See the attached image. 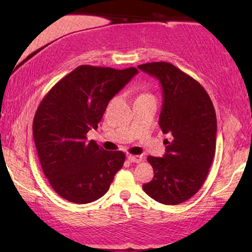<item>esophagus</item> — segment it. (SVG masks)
Segmentation results:
<instances>
[{
  "instance_id": "34e87169",
  "label": "esophagus",
  "mask_w": 252,
  "mask_h": 252,
  "mask_svg": "<svg viewBox=\"0 0 252 252\" xmlns=\"http://www.w3.org/2000/svg\"><path fill=\"white\" fill-rule=\"evenodd\" d=\"M130 163H141L142 161V156H135V155H128L127 156Z\"/></svg>"
}]
</instances>
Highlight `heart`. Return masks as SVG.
<instances>
[{
	"label": "heart",
	"mask_w": 252,
	"mask_h": 252,
	"mask_svg": "<svg viewBox=\"0 0 252 252\" xmlns=\"http://www.w3.org/2000/svg\"><path fill=\"white\" fill-rule=\"evenodd\" d=\"M146 98H154V96L150 94V93H147V92H142L140 93L139 96H137L136 99H146Z\"/></svg>",
	"instance_id": "obj_1"
}]
</instances>
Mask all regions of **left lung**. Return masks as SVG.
I'll list each match as a JSON object with an SVG mask.
<instances>
[{"instance_id": "obj_1", "label": "left lung", "mask_w": 252, "mask_h": 252, "mask_svg": "<svg viewBox=\"0 0 252 252\" xmlns=\"http://www.w3.org/2000/svg\"><path fill=\"white\" fill-rule=\"evenodd\" d=\"M137 67L160 82L159 127L168 135L164 156L147 158L154 178L142 188L161 204H180L202 188L211 167L216 154L215 106L203 86L173 64L154 62Z\"/></svg>"}]
</instances>
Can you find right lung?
<instances>
[{"mask_svg":"<svg viewBox=\"0 0 252 252\" xmlns=\"http://www.w3.org/2000/svg\"><path fill=\"white\" fill-rule=\"evenodd\" d=\"M137 72L80 65L41 101L33 120L34 143L43 173L61 197L86 204L109 190L126 156L88 142L87 133L97 129L110 99Z\"/></svg>","mask_w":252,"mask_h":252,"instance_id":"right-lung-1","label":"right lung"}]
</instances>
